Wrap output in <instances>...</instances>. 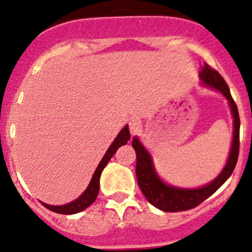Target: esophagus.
<instances>
[{
  "mask_svg": "<svg viewBox=\"0 0 252 252\" xmlns=\"http://www.w3.org/2000/svg\"><path fill=\"white\" fill-rule=\"evenodd\" d=\"M141 129V122L140 119L133 118L129 122V130H130L131 135H136Z\"/></svg>",
  "mask_w": 252,
  "mask_h": 252,
  "instance_id": "34e87169",
  "label": "esophagus"
}]
</instances>
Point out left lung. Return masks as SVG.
Wrapping results in <instances>:
<instances>
[{
    "mask_svg": "<svg viewBox=\"0 0 252 252\" xmlns=\"http://www.w3.org/2000/svg\"><path fill=\"white\" fill-rule=\"evenodd\" d=\"M200 78L205 85L217 89L227 97V100L229 101L230 108H232L233 118H234V135H233V144L232 149H230L229 158H228V162L222 173L218 175L212 183H210L204 188H200V189H179V188L169 187V185L164 184L159 179L158 175L156 174L154 164H152L151 156L145 150L141 142L136 138H134L133 142H131L136 154L135 173L139 188L150 204L164 211V212H180V211L191 210V208L199 206L207 197H210L213 192L217 191L220 185L232 175L236 166V162H238L239 144H240V140H239L240 118H239L238 107H236L234 100L230 95L229 88H228L227 83L222 75L206 63L201 73H200Z\"/></svg>",
    "mask_w": 252,
    "mask_h": 252,
    "instance_id": "8db88e82",
    "label": "left lung"
}]
</instances>
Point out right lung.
Wrapping results in <instances>:
<instances>
[{
  "instance_id": "obj_1",
  "label": "right lung",
  "mask_w": 252,
  "mask_h": 252,
  "mask_svg": "<svg viewBox=\"0 0 252 252\" xmlns=\"http://www.w3.org/2000/svg\"><path fill=\"white\" fill-rule=\"evenodd\" d=\"M129 139H130V133H129V128L128 126H126L122 129L121 133H119L118 136L116 138V140L112 142L110 149L107 150V152L105 154L103 158L101 159L100 164H98L95 173L93 175V179H91L88 189H86L85 191L83 192V195L79 196L75 201L63 206H51L44 204V202H41V204L50 211H53V212L56 213H61V215H74V213H78L80 212V211H84L85 208H88L91 204H94V201H95L96 197H97L98 189H100V175L102 173L103 168H105L106 164L108 163L111 157L116 154L118 147H121L122 145H126Z\"/></svg>"
}]
</instances>
